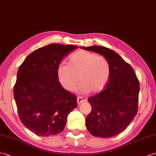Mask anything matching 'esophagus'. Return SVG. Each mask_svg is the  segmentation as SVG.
<instances>
[{
  "mask_svg": "<svg viewBox=\"0 0 156 156\" xmlns=\"http://www.w3.org/2000/svg\"><path fill=\"white\" fill-rule=\"evenodd\" d=\"M84 101H85V100H84L83 98H82L80 97H77V102H78V104L80 105V104L82 103V102H84Z\"/></svg>",
  "mask_w": 156,
  "mask_h": 156,
  "instance_id": "1",
  "label": "esophagus"
}]
</instances>
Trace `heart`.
Segmentation results:
<instances>
[{"mask_svg": "<svg viewBox=\"0 0 156 156\" xmlns=\"http://www.w3.org/2000/svg\"><path fill=\"white\" fill-rule=\"evenodd\" d=\"M111 73V64L107 58L86 50L74 53L68 64L62 62L57 68L58 80L62 87L74 92L79 80V91L83 94L102 91L108 84Z\"/></svg>", "mask_w": 156, "mask_h": 156, "instance_id": "1", "label": "heart"}]
</instances>
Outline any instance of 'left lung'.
<instances>
[{"instance_id":"1","label":"left lung","mask_w":156,"mask_h":156,"mask_svg":"<svg viewBox=\"0 0 156 156\" xmlns=\"http://www.w3.org/2000/svg\"><path fill=\"white\" fill-rule=\"evenodd\" d=\"M81 48L104 55L111 67L105 88L88 99L92 108L86 125L95 137H114L123 131L137 113L140 82L131 65L113 50L98 45Z\"/></svg>"}]
</instances>
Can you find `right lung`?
Here are the masks:
<instances>
[{
  "label": "right lung",
  "instance_id": "obj_1",
  "mask_svg": "<svg viewBox=\"0 0 156 156\" xmlns=\"http://www.w3.org/2000/svg\"><path fill=\"white\" fill-rule=\"evenodd\" d=\"M78 46L53 44L36 49L20 66L14 86L19 117L29 130L48 137L64 130L76 96L62 87L57 68Z\"/></svg>",
  "mask_w": 156,
  "mask_h": 156
}]
</instances>
